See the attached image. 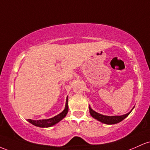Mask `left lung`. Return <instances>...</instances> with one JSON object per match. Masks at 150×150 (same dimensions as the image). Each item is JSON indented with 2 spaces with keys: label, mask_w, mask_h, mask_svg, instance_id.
<instances>
[{
  "label": "left lung",
  "mask_w": 150,
  "mask_h": 150,
  "mask_svg": "<svg viewBox=\"0 0 150 150\" xmlns=\"http://www.w3.org/2000/svg\"><path fill=\"white\" fill-rule=\"evenodd\" d=\"M134 108V107H133ZM89 113H90V115L92 116L93 118H95L99 120V121L101 122V123H105V124H108V125H112V124H116V123H119V122L122 121L123 119H125L127 116L130 114V112L132 111H130V112L126 113V114L122 115V116H104V115L100 114V113L96 112L94 111V110L92 109L90 106H89Z\"/></svg>",
  "instance_id": "left-lung-1"
}]
</instances>
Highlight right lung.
<instances>
[{"label": "right lung", "instance_id": "1", "mask_svg": "<svg viewBox=\"0 0 150 150\" xmlns=\"http://www.w3.org/2000/svg\"><path fill=\"white\" fill-rule=\"evenodd\" d=\"M68 97L66 98V101H65V106L64 110L61 113L57 115V116L53 117L51 118H49V119H42V120H34L32 119H27V121L30 122L32 125H35V126L40 127V128H49V127L52 126V125H56L58 122L61 121L62 119L65 118L67 113L68 112Z\"/></svg>", "mask_w": 150, "mask_h": 150}]
</instances>
